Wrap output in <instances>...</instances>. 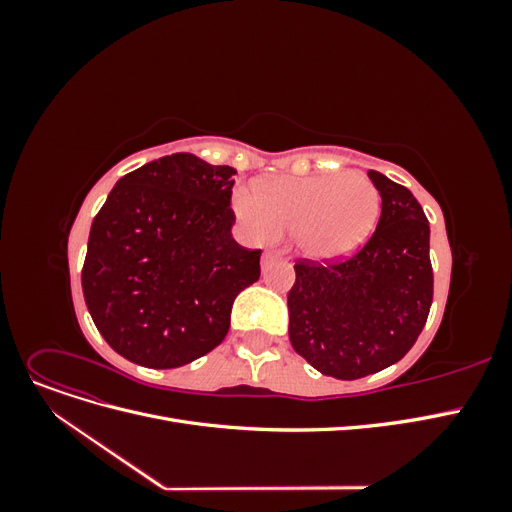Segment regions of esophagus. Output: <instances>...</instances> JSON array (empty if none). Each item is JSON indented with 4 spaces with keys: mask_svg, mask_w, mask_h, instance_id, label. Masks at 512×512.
I'll return each instance as SVG.
<instances>
[{
    "mask_svg": "<svg viewBox=\"0 0 512 512\" xmlns=\"http://www.w3.org/2000/svg\"><path fill=\"white\" fill-rule=\"evenodd\" d=\"M275 258H280V254H277V252H271V250L262 254V269H267Z\"/></svg>",
    "mask_w": 512,
    "mask_h": 512,
    "instance_id": "obj_1",
    "label": "esophagus"
}]
</instances>
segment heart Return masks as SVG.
Masks as SVG:
<instances>
[{"mask_svg":"<svg viewBox=\"0 0 512 512\" xmlns=\"http://www.w3.org/2000/svg\"><path fill=\"white\" fill-rule=\"evenodd\" d=\"M380 192L363 173L282 177L258 190L239 185L232 209L254 241L292 232L297 250L312 260L354 252L376 228Z\"/></svg>","mask_w":512,"mask_h":512,"instance_id":"1","label":"heart"}]
</instances>
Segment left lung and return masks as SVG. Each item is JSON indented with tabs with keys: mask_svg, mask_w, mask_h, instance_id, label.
Listing matches in <instances>:
<instances>
[{
	"mask_svg": "<svg viewBox=\"0 0 512 512\" xmlns=\"http://www.w3.org/2000/svg\"><path fill=\"white\" fill-rule=\"evenodd\" d=\"M382 196L371 237L346 258L294 262L288 335L324 376L356 380L404 359L433 301L429 222L404 185L369 170Z\"/></svg>",
	"mask_w": 512,
	"mask_h": 512,
	"instance_id": "8db88e82",
	"label": "left lung"
}]
</instances>
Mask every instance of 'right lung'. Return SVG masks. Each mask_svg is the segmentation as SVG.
Here are the masks:
<instances>
[{
  "mask_svg": "<svg viewBox=\"0 0 512 512\" xmlns=\"http://www.w3.org/2000/svg\"><path fill=\"white\" fill-rule=\"evenodd\" d=\"M232 175L173 153L121 177L94 218L85 303L128 361L170 369L205 356L226 337L237 294L258 282L260 250L230 235Z\"/></svg>",
  "mask_w": 512,
  "mask_h": 512,
  "instance_id": "right-lung-1",
  "label": "right lung"
}]
</instances>
